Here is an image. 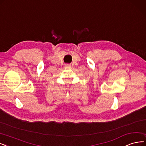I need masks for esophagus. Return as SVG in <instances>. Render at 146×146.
I'll use <instances>...</instances> for the list:
<instances>
[{
    "mask_svg": "<svg viewBox=\"0 0 146 146\" xmlns=\"http://www.w3.org/2000/svg\"><path fill=\"white\" fill-rule=\"evenodd\" d=\"M65 68H70L71 67V65H70V64H69V63H66V64H65Z\"/></svg>",
    "mask_w": 146,
    "mask_h": 146,
    "instance_id": "obj_1",
    "label": "esophagus"
}]
</instances>
